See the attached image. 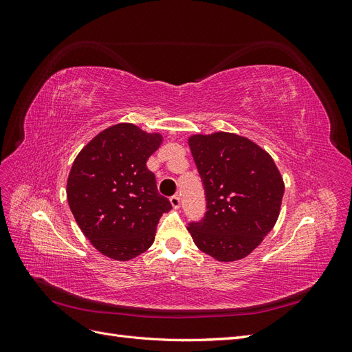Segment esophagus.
Here are the masks:
<instances>
[{"instance_id":"esophagus-1","label":"esophagus","mask_w":352,"mask_h":352,"mask_svg":"<svg viewBox=\"0 0 352 352\" xmlns=\"http://www.w3.org/2000/svg\"><path fill=\"white\" fill-rule=\"evenodd\" d=\"M170 204L173 206V208H179L180 207V198H179V195L170 197Z\"/></svg>"}]
</instances>
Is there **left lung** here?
Masks as SVG:
<instances>
[{"instance_id": "1", "label": "left lung", "mask_w": 352, "mask_h": 352, "mask_svg": "<svg viewBox=\"0 0 352 352\" xmlns=\"http://www.w3.org/2000/svg\"><path fill=\"white\" fill-rule=\"evenodd\" d=\"M206 189L204 219L188 230L212 258H245L278 221L285 184L270 154L236 133L192 135L188 140Z\"/></svg>"}]
</instances>
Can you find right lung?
<instances>
[{"instance_id": "1", "label": "right lung", "mask_w": 352, "mask_h": 352, "mask_svg": "<svg viewBox=\"0 0 352 352\" xmlns=\"http://www.w3.org/2000/svg\"><path fill=\"white\" fill-rule=\"evenodd\" d=\"M162 142V133L117 123L74 158L66 189L69 207L83 235L105 257L127 261L145 252L160 217L172 210L146 168Z\"/></svg>"}]
</instances>
